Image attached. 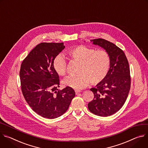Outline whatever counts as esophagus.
Masks as SVG:
<instances>
[{
  "mask_svg": "<svg viewBox=\"0 0 148 148\" xmlns=\"http://www.w3.org/2000/svg\"><path fill=\"white\" fill-rule=\"evenodd\" d=\"M75 93H76V95H78L79 93H80V90H75Z\"/></svg>",
  "mask_w": 148,
  "mask_h": 148,
  "instance_id": "34e87169",
  "label": "esophagus"
}]
</instances>
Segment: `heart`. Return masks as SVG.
Segmentation results:
<instances>
[{"instance_id": "heart-1", "label": "heart", "mask_w": 148, "mask_h": 148, "mask_svg": "<svg viewBox=\"0 0 148 148\" xmlns=\"http://www.w3.org/2000/svg\"><path fill=\"white\" fill-rule=\"evenodd\" d=\"M68 56L72 59L80 62L77 76H69L63 81L64 86L80 90L92 85L101 83L106 77L110 68V59L107 52L96 51L94 48L84 45L76 46L68 51ZM67 63L60 55L57 56L53 62V67L56 73L64 76L66 72Z\"/></svg>"}]
</instances>
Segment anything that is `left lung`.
<instances>
[{
  "instance_id": "8db88e82",
  "label": "left lung",
  "mask_w": 148,
  "mask_h": 148,
  "mask_svg": "<svg viewBox=\"0 0 148 148\" xmlns=\"http://www.w3.org/2000/svg\"><path fill=\"white\" fill-rule=\"evenodd\" d=\"M90 41L108 52L110 64L104 80L90 89L94 99L88 109L97 116H108L120 110L127 99L130 88L129 63L123 51L113 43L103 39Z\"/></svg>"
}]
</instances>
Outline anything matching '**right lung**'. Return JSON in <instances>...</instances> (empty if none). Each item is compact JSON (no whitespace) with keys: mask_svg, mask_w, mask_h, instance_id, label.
<instances>
[{"mask_svg":"<svg viewBox=\"0 0 148 148\" xmlns=\"http://www.w3.org/2000/svg\"><path fill=\"white\" fill-rule=\"evenodd\" d=\"M63 43H41L22 62L20 70L21 89L32 110L40 116L55 119L68 109L75 96L69 87L59 88V76L53 62L63 50Z\"/></svg>","mask_w":148,"mask_h":148,"instance_id":"add662e5","label":"right lung"}]
</instances>
